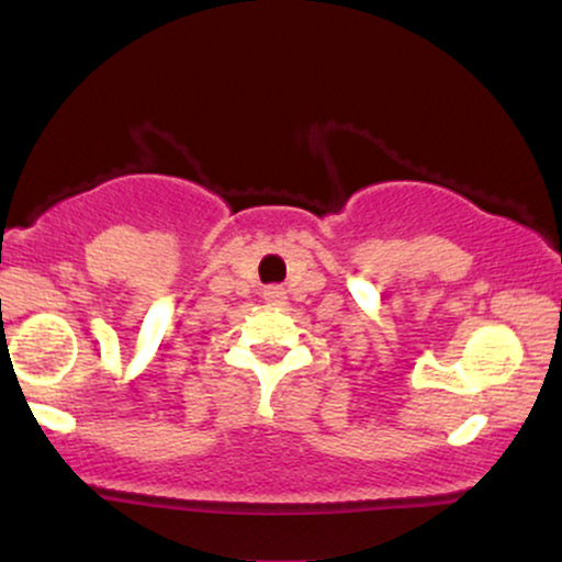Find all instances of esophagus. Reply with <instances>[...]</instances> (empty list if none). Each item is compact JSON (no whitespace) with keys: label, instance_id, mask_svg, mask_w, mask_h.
<instances>
[{"label":"esophagus","instance_id":"obj_1","mask_svg":"<svg viewBox=\"0 0 562 562\" xmlns=\"http://www.w3.org/2000/svg\"><path fill=\"white\" fill-rule=\"evenodd\" d=\"M263 301L269 303V306H277V303H285V288L280 285H272L263 290Z\"/></svg>","mask_w":562,"mask_h":562}]
</instances>
